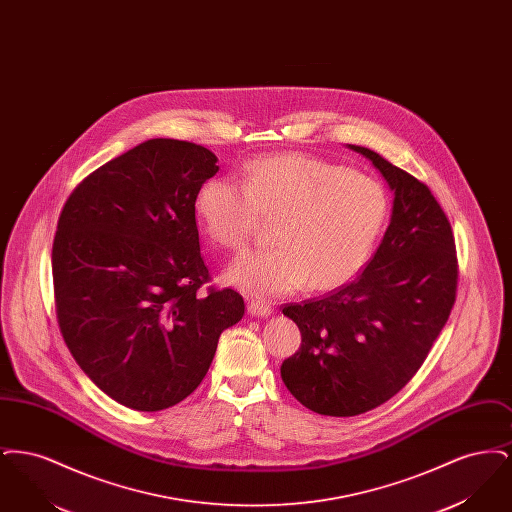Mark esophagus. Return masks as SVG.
<instances>
[{
  "label": "esophagus",
  "instance_id": "obj_1",
  "mask_svg": "<svg viewBox=\"0 0 512 512\" xmlns=\"http://www.w3.org/2000/svg\"><path fill=\"white\" fill-rule=\"evenodd\" d=\"M247 313H249L251 317H270V315L274 313V307L263 303V301L249 299V301H247Z\"/></svg>",
  "mask_w": 512,
  "mask_h": 512
}]
</instances>
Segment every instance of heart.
Returning a JSON list of instances; mask_svg holds the SVG:
<instances>
[{
    "mask_svg": "<svg viewBox=\"0 0 512 512\" xmlns=\"http://www.w3.org/2000/svg\"><path fill=\"white\" fill-rule=\"evenodd\" d=\"M201 230L224 249H242L261 217L274 219V247L247 251L226 280L251 295H282L307 284L332 290L357 276L390 217L386 186L363 172L301 153L259 157L242 184L207 180L195 199Z\"/></svg>",
    "mask_w": 512,
    "mask_h": 512,
    "instance_id": "1",
    "label": "heart"
}]
</instances>
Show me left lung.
<instances>
[{
	"instance_id": "8db88e82",
	"label": "left lung",
	"mask_w": 512,
	"mask_h": 512,
	"mask_svg": "<svg viewBox=\"0 0 512 512\" xmlns=\"http://www.w3.org/2000/svg\"><path fill=\"white\" fill-rule=\"evenodd\" d=\"M349 149L386 178L390 226L359 278L282 309L301 332L282 380L326 416L372 411L407 386L449 318L459 276L451 224L430 188L368 147Z\"/></svg>"
}]
</instances>
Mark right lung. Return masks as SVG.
I'll return each mask as SVG.
<instances>
[{
	"mask_svg": "<svg viewBox=\"0 0 512 512\" xmlns=\"http://www.w3.org/2000/svg\"><path fill=\"white\" fill-rule=\"evenodd\" d=\"M217 155L155 138L84 178L51 251L57 322L86 376L134 411L186 399L213 363L222 330L244 317L230 288L201 293L195 199Z\"/></svg>",
	"mask_w": 512,
	"mask_h": 512,
	"instance_id": "add662e5",
	"label": "right lung"
}]
</instances>
